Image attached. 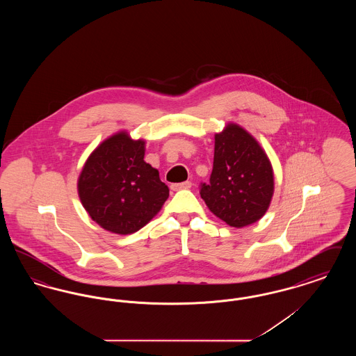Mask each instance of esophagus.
I'll use <instances>...</instances> for the list:
<instances>
[{
  "label": "esophagus",
  "mask_w": 356,
  "mask_h": 356,
  "mask_svg": "<svg viewBox=\"0 0 356 356\" xmlns=\"http://www.w3.org/2000/svg\"><path fill=\"white\" fill-rule=\"evenodd\" d=\"M192 186L191 181H184V183H175L170 184V189L172 191H181V189H189Z\"/></svg>",
  "instance_id": "1"
}]
</instances>
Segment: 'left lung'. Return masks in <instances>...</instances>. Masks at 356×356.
<instances>
[{
	"label": "left lung",
	"mask_w": 356,
	"mask_h": 356,
	"mask_svg": "<svg viewBox=\"0 0 356 356\" xmlns=\"http://www.w3.org/2000/svg\"><path fill=\"white\" fill-rule=\"evenodd\" d=\"M275 189L271 161L243 127L228 122L215 135L213 170L200 195L209 211L235 228L260 220Z\"/></svg>",
	"instance_id": "1"
}]
</instances>
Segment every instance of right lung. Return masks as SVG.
I'll use <instances>...</instances> for the list:
<instances>
[{
    "instance_id": "1",
    "label": "right lung",
    "mask_w": 356,
    "mask_h": 356,
    "mask_svg": "<svg viewBox=\"0 0 356 356\" xmlns=\"http://www.w3.org/2000/svg\"><path fill=\"white\" fill-rule=\"evenodd\" d=\"M145 140L127 131L105 138L89 154L77 180L85 211L105 231L129 235L160 212L170 189L144 161Z\"/></svg>"
}]
</instances>
